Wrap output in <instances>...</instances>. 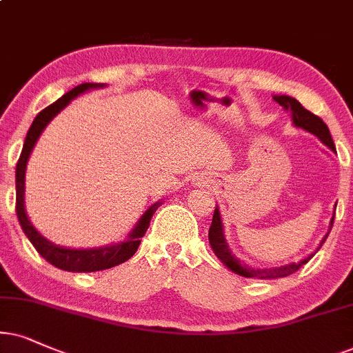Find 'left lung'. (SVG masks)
<instances>
[{
	"instance_id": "left-lung-1",
	"label": "left lung",
	"mask_w": 353,
	"mask_h": 353,
	"mask_svg": "<svg viewBox=\"0 0 353 353\" xmlns=\"http://www.w3.org/2000/svg\"><path fill=\"white\" fill-rule=\"evenodd\" d=\"M274 101L279 102V104L282 105L285 110H290V112H292L293 123H295L296 127H300V128H303V130L313 133V135L318 137L325 146H329L332 151H336V146H334V141L331 138V133H329L327 125H325L323 120L318 117V115L311 114L310 110H306L305 107H303L300 102L295 99V97L274 96ZM334 216H336V213H334ZM334 216L331 220V228H332V223H334ZM327 236H329V233L324 236L323 241H321L319 248L323 246V243ZM208 241H210V246H212V249H213V252H215V256L220 259L223 264L228 267L230 270H233L234 274H238L241 276H248V279L269 280V279H280V276H287L290 274H293V272H296L303 264H306V262L314 256V254H311V256L303 259V261L298 262V264L296 262H292V264H287L282 267H272V269H254V267L243 264V262L238 261V259L231 254L228 244H226L225 234H223V223H221V216H220V210H218V207L215 208V213H213L212 226H210V230H208Z\"/></svg>"
}]
</instances>
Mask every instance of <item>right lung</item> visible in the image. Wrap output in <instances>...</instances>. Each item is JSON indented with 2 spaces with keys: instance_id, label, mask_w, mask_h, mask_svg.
Masks as SVG:
<instances>
[{
  "instance_id": "1",
  "label": "right lung",
  "mask_w": 353,
  "mask_h": 353,
  "mask_svg": "<svg viewBox=\"0 0 353 353\" xmlns=\"http://www.w3.org/2000/svg\"><path fill=\"white\" fill-rule=\"evenodd\" d=\"M104 84L97 83H83L79 86L73 88L71 91L66 92L60 97V99L53 102L42 112L37 114V117L34 119L32 125H30L28 137L24 140V146H22L19 161L16 164V213L17 218H19L21 228L24 231L26 236H28L32 246L37 249V252L46 259L47 262H50L52 265L58 267L61 270L68 272H96V270H105L110 269V267H115L122 262L128 261L133 254L137 252L138 246H140L141 238H143L146 230H148L151 216L154 215L156 208H158V203L151 205V207L143 213V216L140 218L137 223L135 228L132 230V233L128 234V238L122 241L119 244H112V246L105 248H96V249H66L60 248L57 244L50 243L43 238L42 234L39 233L37 230L34 228L32 223L29 221L28 213H26L24 208V177H26V166H28V159L30 153H32V148L37 143L40 133L43 132V128L47 127L48 122L55 117V115L60 112L63 107L70 104L71 99L83 94L88 89H96L102 88Z\"/></svg>"
}]
</instances>
